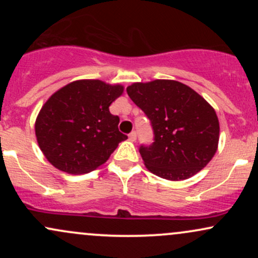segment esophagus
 <instances>
[{
	"label": "esophagus",
	"instance_id": "esophagus-1",
	"mask_svg": "<svg viewBox=\"0 0 258 258\" xmlns=\"http://www.w3.org/2000/svg\"><path fill=\"white\" fill-rule=\"evenodd\" d=\"M136 139H137V133H136V132L130 133V135H128V141L136 142Z\"/></svg>",
	"mask_w": 258,
	"mask_h": 258
}]
</instances>
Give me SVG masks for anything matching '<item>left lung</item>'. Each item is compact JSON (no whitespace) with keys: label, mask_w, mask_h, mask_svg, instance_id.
Masks as SVG:
<instances>
[{"label":"left lung","mask_w":258,"mask_h":258,"mask_svg":"<svg viewBox=\"0 0 258 258\" xmlns=\"http://www.w3.org/2000/svg\"><path fill=\"white\" fill-rule=\"evenodd\" d=\"M127 93L152 121L155 142L139 149L150 172L183 180L211 161L218 148L220 122L198 92L174 80H154L133 82Z\"/></svg>","instance_id":"left-lung-1"}]
</instances>
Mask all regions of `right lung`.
Here are the masks:
<instances>
[{
    "mask_svg": "<svg viewBox=\"0 0 258 258\" xmlns=\"http://www.w3.org/2000/svg\"><path fill=\"white\" fill-rule=\"evenodd\" d=\"M120 84L76 80L46 100L35 121V135L49 164L69 174L88 173L110 158L127 136L109 106L123 93Z\"/></svg>",
    "mask_w": 258,
    "mask_h": 258,
    "instance_id": "add662e5",
    "label": "right lung"
}]
</instances>
